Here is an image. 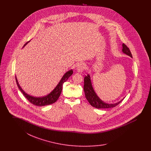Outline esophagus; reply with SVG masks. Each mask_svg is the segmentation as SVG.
Here are the masks:
<instances>
[{
  "label": "esophagus",
  "instance_id": "esophagus-1",
  "mask_svg": "<svg viewBox=\"0 0 151 151\" xmlns=\"http://www.w3.org/2000/svg\"><path fill=\"white\" fill-rule=\"evenodd\" d=\"M84 69V65L81 64V63H79V65H77V68H76V70L79 72H82Z\"/></svg>",
  "mask_w": 151,
  "mask_h": 151
}]
</instances>
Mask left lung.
Listing matches in <instances>:
<instances>
[{
	"mask_svg": "<svg viewBox=\"0 0 151 151\" xmlns=\"http://www.w3.org/2000/svg\"><path fill=\"white\" fill-rule=\"evenodd\" d=\"M122 46H123L122 51L126 54L129 55V57H132L129 48L124 43L122 45ZM84 81V90L86 100L89 102V104L94 108H97V109L114 108L116 106H117L119 104H120V102L123 100H122L121 101L115 104H108V103L104 102L103 101L101 100L95 93L91 84L90 76L89 75L85 76Z\"/></svg>",
	"mask_w": 151,
	"mask_h": 151,
	"instance_id": "8db88e82",
	"label": "left lung"
}]
</instances>
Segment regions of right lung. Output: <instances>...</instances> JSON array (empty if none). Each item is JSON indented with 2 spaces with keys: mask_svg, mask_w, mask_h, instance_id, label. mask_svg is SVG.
<instances>
[{
  "mask_svg": "<svg viewBox=\"0 0 151 151\" xmlns=\"http://www.w3.org/2000/svg\"><path fill=\"white\" fill-rule=\"evenodd\" d=\"M27 43L28 42L25 43L24 46H25L27 44ZM72 73H73V71L72 70L66 72L64 75V76L62 77V78L61 79L60 81H59V83H58L57 86L54 88V89L48 95L43 97H33L32 96H30L29 94L26 93L19 86L17 80L16 78V76L15 77V79H16V84L19 87V89L24 94V96L25 97V98L32 104L36 105V106H42L50 105V104L55 102L57 101L58 98L59 97V96L61 94V92H62V86H63V83L67 80V79H68V78L70 76H71L72 75Z\"/></svg>",
  "mask_w": 151,
  "mask_h": 151,
  "instance_id": "1",
  "label": "right lung"
}]
</instances>
